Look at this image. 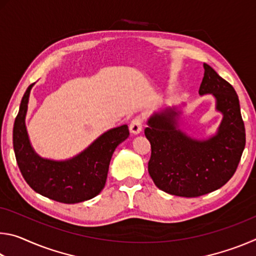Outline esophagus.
<instances>
[{
	"instance_id": "1",
	"label": "esophagus",
	"mask_w": 256,
	"mask_h": 256,
	"mask_svg": "<svg viewBox=\"0 0 256 256\" xmlns=\"http://www.w3.org/2000/svg\"><path fill=\"white\" fill-rule=\"evenodd\" d=\"M142 126H144V118L141 116H136L130 123V131L133 134H138L142 131Z\"/></svg>"
}]
</instances>
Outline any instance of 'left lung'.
Instances as JSON below:
<instances>
[{
  "instance_id": "obj_1",
  "label": "left lung",
  "mask_w": 256,
  "mask_h": 256,
  "mask_svg": "<svg viewBox=\"0 0 256 256\" xmlns=\"http://www.w3.org/2000/svg\"><path fill=\"white\" fill-rule=\"evenodd\" d=\"M204 76L198 94H212L222 114L216 136L196 140L177 128L180 112H156L144 134L151 144L148 172L159 190L172 196L196 198L224 186L235 174L245 148V126L232 86L203 64Z\"/></svg>"
}]
</instances>
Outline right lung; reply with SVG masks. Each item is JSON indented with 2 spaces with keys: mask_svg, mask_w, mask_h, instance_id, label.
Here are the masks:
<instances>
[{
  "mask_svg": "<svg viewBox=\"0 0 256 256\" xmlns=\"http://www.w3.org/2000/svg\"><path fill=\"white\" fill-rule=\"evenodd\" d=\"M32 86L26 90L14 126V149L21 174L34 192L54 201L72 204L90 200L105 186L112 156L130 136L128 125L105 132L68 160L42 158L30 144L24 123Z\"/></svg>",
  "mask_w": 256,
  "mask_h": 256,
  "instance_id": "add662e5",
  "label": "right lung"
}]
</instances>
